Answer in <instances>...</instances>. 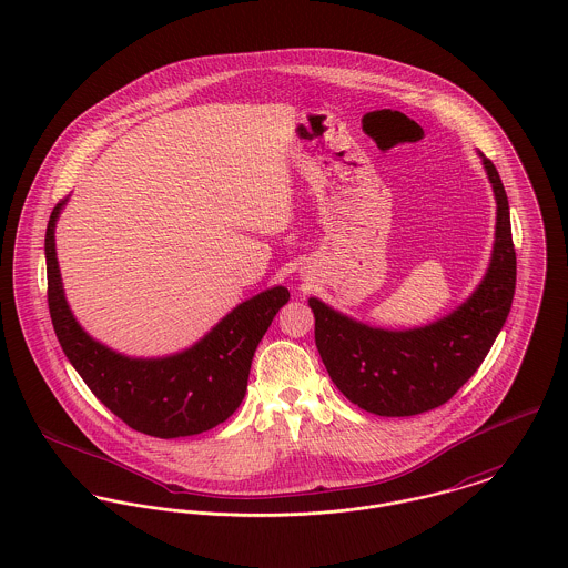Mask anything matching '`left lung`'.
Segmentation results:
<instances>
[{
	"label": "left lung",
	"mask_w": 568,
	"mask_h": 568,
	"mask_svg": "<svg viewBox=\"0 0 568 568\" xmlns=\"http://www.w3.org/2000/svg\"><path fill=\"white\" fill-rule=\"evenodd\" d=\"M497 200L495 244L477 290L440 320L389 331L310 298L315 346L337 389L377 416H416L444 405L477 373L504 328L516 287L509 204L497 168L481 152Z\"/></svg>",
	"instance_id": "left-lung-1"
}]
</instances>
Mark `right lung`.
Listing matches in <instances>:
<instances>
[{"mask_svg":"<svg viewBox=\"0 0 568 568\" xmlns=\"http://www.w3.org/2000/svg\"><path fill=\"white\" fill-rule=\"evenodd\" d=\"M48 222V303L67 359L89 389L134 432L154 438H185L213 429L242 405L254 351L274 315L290 301L283 285L240 303L193 346L168 357H128L93 339L71 314L57 258V220Z\"/></svg>","mask_w":568,"mask_h":568,"instance_id":"1","label":"right lung"}]
</instances>
